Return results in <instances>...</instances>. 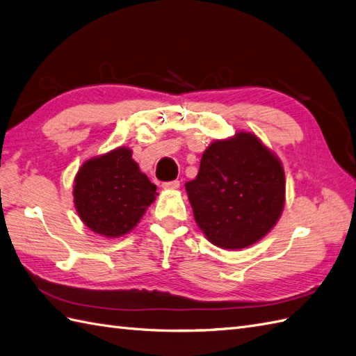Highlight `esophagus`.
<instances>
[{"mask_svg":"<svg viewBox=\"0 0 356 356\" xmlns=\"http://www.w3.org/2000/svg\"><path fill=\"white\" fill-rule=\"evenodd\" d=\"M162 186L165 189H177L180 186V181L179 180H171V181H165V184H162Z\"/></svg>","mask_w":356,"mask_h":356,"instance_id":"obj_1","label":"esophagus"}]
</instances>
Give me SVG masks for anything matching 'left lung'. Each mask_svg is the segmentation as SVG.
Instances as JSON below:
<instances>
[{
	"instance_id": "8db88e82",
	"label": "left lung",
	"mask_w": 356,
	"mask_h": 356,
	"mask_svg": "<svg viewBox=\"0 0 356 356\" xmlns=\"http://www.w3.org/2000/svg\"><path fill=\"white\" fill-rule=\"evenodd\" d=\"M185 188L200 230L224 250L247 248L265 238L286 202L281 161L250 132L215 140Z\"/></svg>"
}]
</instances>
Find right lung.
<instances>
[{"label":"right lung","instance_id":"1","mask_svg":"<svg viewBox=\"0 0 356 356\" xmlns=\"http://www.w3.org/2000/svg\"><path fill=\"white\" fill-rule=\"evenodd\" d=\"M156 195V185L141 172L127 147L86 161L74 181V203L81 221L105 238L129 233Z\"/></svg>","mask_w":356,"mask_h":356}]
</instances>
